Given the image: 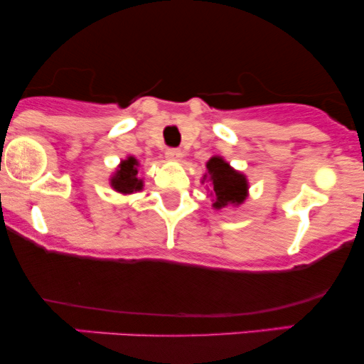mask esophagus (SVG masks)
Here are the masks:
<instances>
[{"label":"esophagus","mask_w":364,"mask_h":364,"mask_svg":"<svg viewBox=\"0 0 364 364\" xmlns=\"http://www.w3.org/2000/svg\"><path fill=\"white\" fill-rule=\"evenodd\" d=\"M166 156H168V159H173V161H178V159H181L183 152L179 149H168L166 150Z\"/></svg>","instance_id":"1"}]
</instances>
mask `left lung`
<instances>
[{"instance_id": "1", "label": "left lung", "mask_w": 364, "mask_h": 364, "mask_svg": "<svg viewBox=\"0 0 364 364\" xmlns=\"http://www.w3.org/2000/svg\"><path fill=\"white\" fill-rule=\"evenodd\" d=\"M207 169L208 176L205 174L203 179H210V185L214 188V207L223 208L228 205H240L246 198V190H248V183L243 174L229 168L228 162H224L220 157H212L207 162Z\"/></svg>"}]
</instances>
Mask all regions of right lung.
<instances>
[{"label":"right lung","instance_id":"right-lung-1","mask_svg":"<svg viewBox=\"0 0 364 364\" xmlns=\"http://www.w3.org/2000/svg\"><path fill=\"white\" fill-rule=\"evenodd\" d=\"M136 159L133 157H128L127 161L121 162L119 169L116 171L114 178L111 179V185L114 186L116 191H119V193H133V191L136 190H141V186H144V183H141V179H139L136 176Z\"/></svg>","mask_w":364,"mask_h":364}]
</instances>
